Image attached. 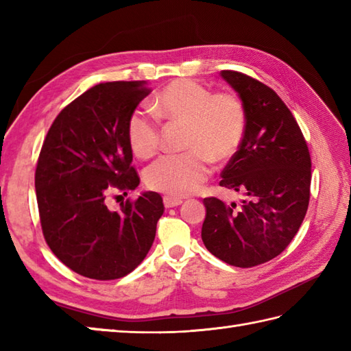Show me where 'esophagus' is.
<instances>
[{
	"instance_id": "1",
	"label": "esophagus",
	"mask_w": 351,
	"mask_h": 351,
	"mask_svg": "<svg viewBox=\"0 0 351 351\" xmlns=\"http://www.w3.org/2000/svg\"><path fill=\"white\" fill-rule=\"evenodd\" d=\"M162 200H164V206L166 208H175V206L182 204V199L173 197V196H164Z\"/></svg>"
}]
</instances>
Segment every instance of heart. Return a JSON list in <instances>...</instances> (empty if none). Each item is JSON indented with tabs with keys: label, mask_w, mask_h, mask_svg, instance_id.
<instances>
[{
	"label": "heart",
	"mask_w": 351,
	"mask_h": 351,
	"mask_svg": "<svg viewBox=\"0 0 351 351\" xmlns=\"http://www.w3.org/2000/svg\"><path fill=\"white\" fill-rule=\"evenodd\" d=\"M152 113L164 121L187 122L182 154L162 155L145 171L149 189L173 197L200 189L211 171V160L225 161L240 146L245 131L243 102L230 93H213L191 80H175L154 96ZM128 143L138 158H149L160 145V130L152 117L134 111L128 121Z\"/></svg>",
	"instance_id": "heart-1"
}]
</instances>
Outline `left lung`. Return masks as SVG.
Returning a JSON list of instances; mask_svg holds the SVG:
<instances>
[{"mask_svg": "<svg viewBox=\"0 0 351 351\" xmlns=\"http://www.w3.org/2000/svg\"><path fill=\"white\" fill-rule=\"evenodd\" d=\"M245 111L238 151L221 171V187L245 196L241 205L204 199L202 241L229 265L249 268L287 249L306 215L311 155L288 107L270 87L244 73L221 71Z\"/></svg>", "mask_w": 351, "mask_h": 351, "instance_id": "8db88e82", "label": "left lung"}]
</instances>
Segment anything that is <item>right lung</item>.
Segmentation results:
<instances>
[{
    "instance_id": "obj_1",
    "label": "right lung",
    "mask_w": 351,
    "mask_h": 351,
    "mask_svg": "<svg viewBox=\"0 0 351 351\" xmlns=\"http://www.w3.org/2000/svg\"><path fill=\"white\" fill-rule=\"evenodd\" d=\"M149 95L146 81H113L84 92L56 117L36 167L43 237L75 273L111 280L131 273L147 255L164 213L162 199L145 191L108 210L111 190H136L128 121Z\"/></svg>"
}]
</instances>
